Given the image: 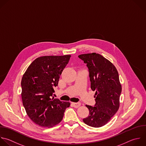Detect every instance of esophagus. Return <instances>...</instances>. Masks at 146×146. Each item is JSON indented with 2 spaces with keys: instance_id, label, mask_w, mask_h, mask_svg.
<instances>
[{
  "instance_id": "34e87169",
  "label": "esophagus",
  "mask_w": 146,
  "mask_h": 146,
  "mask_svg": "<svg viewBox=\"0 0 146 146\" xmlns=\"http://www.w3.org/2000/svg\"><path fill=\"white\" fill-rule=\"evenodd\" d=\"M73 106L74 108H78L81 106V103L80 102H77V103H72Z\"/></svg>"
}]
</instances>
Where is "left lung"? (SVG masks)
<instances>
[{"mask_svg":"<svg viewBox=\"0 0 146 146\" xmlns=\"http://www.w3.org/2000/svg\"><path fill=\"white\" fill-rule=\"evenodd\" d=\"M78 58L86 64L90 88L96 92L94 107L86 105L89 113L83 121L92 127H100L108 123L119 110L121 93L119 74L115 66L99 54H84Z\"/></svg>","mask_w":146,"mask_h":146,"instance_id":"left-lung-1","label":"left lung"}]
</instances>
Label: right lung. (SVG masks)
<instances>
[{"label":"right lung","mask_w":146,"mask_h":146,"mask_svg":"<svg viewBox=\"0 0 146 146\" xmlns=\"http://www.w3.org/2000/svg\"><path fill=\"white\" fill-rule=\"evenodd\" d=\"M70 55L43 56L28 67L21 81L22 99L26 113L36 124L51 128L60 123L69 102L52 97Z\"/></svg>","instance_id":"add662e5"}]
</instances>
